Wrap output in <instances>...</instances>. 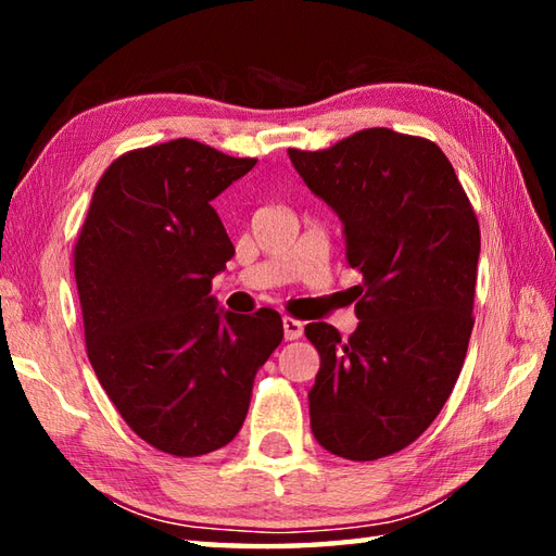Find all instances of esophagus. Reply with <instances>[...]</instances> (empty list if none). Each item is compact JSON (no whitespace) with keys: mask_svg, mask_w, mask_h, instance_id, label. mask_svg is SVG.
<instances>
[{"mask_svg":"<svg viewBox=\"0 0 556 556\" xmlns=\"http://www.w3.org/2000/svg\"><path fill=\"white\" fill-rule=\"evenodd\" d=\"M281 325H285V339L287 341H293V339H299L303 334V323L293 320V317H285Z\"/></svg>","mask_w":556,"mask_h":556,"instance_id":"34e87169","label":"esophagus"}]
</instances>
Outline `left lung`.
Wrapping results in <instances>:
<instances>
[{
  "instance_id": "8db88e82",
  "label": "left lung",
  "mask_w": 556,
  "mask_h": 556,
  "mask_svg": "<svg viewBox=\"0 0 556 556\" xmlns=\"http://www.w3.org/2000/svg\"><path fill=\"white\" fill-rule=\"evenodd\" d=\"M303 184L337 212L361 269L358 327H305L320 370L311 428L329 454L375 460L416 442L446 404L473 332L480 227L434 143L365 128L317 152L289 150Z\"/></svg>"
}]
</instances>
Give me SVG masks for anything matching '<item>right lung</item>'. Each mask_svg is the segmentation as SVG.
<instances>
[{"instance_id":"right-lung-1","label":"right lung","mask_w":556,"mask_h":556,"mask_svg":"<svg viewBox=\"0 0 556 556\" xmlns=\"http://www.w3.org/2000/svg\"><path fill=\"white\" fill-rule=\"evenodd\" d=\"M255 160L176 138L110 164L74 267L92 370L140 440L203 456L239 434L255 372L281 344L277 311L210 296L233 245L212 207Z\"/></svg>"}]
</instances>
